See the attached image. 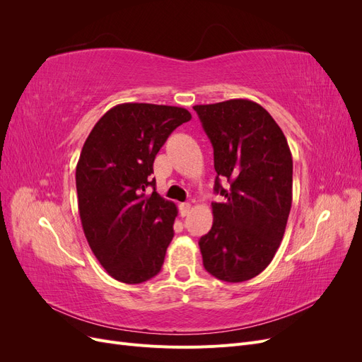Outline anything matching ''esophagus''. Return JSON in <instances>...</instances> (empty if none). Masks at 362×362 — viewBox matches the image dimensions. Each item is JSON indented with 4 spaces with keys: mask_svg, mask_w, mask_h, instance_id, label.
<instances>
[{
    "mask_svg": "<svg viewBox=\"0 0 362 362\" xmlns=\"http://www.w3.org/2000/svg\"><path fill=\"white\" fill-rule=\"evenodd\" d=\"M190 208H192V205L189 204V202H184V204H180V214L184 217V216H187L189 213H190Z\"/></svg>",
    "mask_w": 362,
    "mask_h": 362,
    "instance_id": "esophagus-1",
    "label": "esophagus"
}]
</instances>
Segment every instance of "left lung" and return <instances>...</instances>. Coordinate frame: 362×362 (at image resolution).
I'll return each mask as SVG.
<instances>
[{
  "instance_id": "8db88e82",
  "label": "left lung",
  "mask_w": 362,
  "mask_h": 362,
  "mask_svg": "<svg viewBox=\"0 0 362 362\" xmlns=\"http://www.w3.org/2000/svg\"><path fill=\"white\" fill-rule=\"evenodd\" d=\"M214 151L213 226L199 240L204 267L221 281L255 278L275 257L293 201V158L282 129L249 100L194 105ZM221 180L228 182L222 188Z\"/></svg>"
}]
</instances>
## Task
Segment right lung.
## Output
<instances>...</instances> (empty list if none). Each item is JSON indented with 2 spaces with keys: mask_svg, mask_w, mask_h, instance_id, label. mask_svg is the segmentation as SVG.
Returning a JSON list of instances; mask_svg holds the SVG:
<instances>
[{
  "mask_svg": "<svg viewBox=\"0 0 362 362\" xmlns=\"http://www.w3.org/2000/svg\"><path fill=\"white\" fill-rule=\"evenodd\" d=\"M190 119L182 107L125 103L84 141L75 170L83 231L116 281L145 282L163 266L178 210L156 192L152 164L172 131Z\"/></svg>",
  "mask_w": 362,
  "mask_h": 362,
  "instance_id": "add662e5",
  "label": "right lung"
}]
</instances>
